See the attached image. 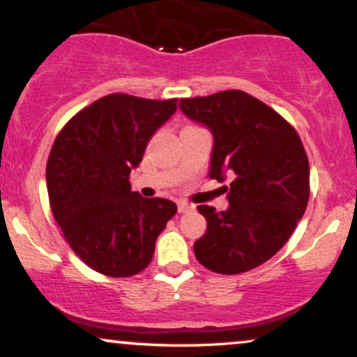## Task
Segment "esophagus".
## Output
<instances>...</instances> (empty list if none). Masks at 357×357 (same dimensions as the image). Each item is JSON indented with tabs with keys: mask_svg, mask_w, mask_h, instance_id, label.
<instances>
[{
	"mask_svg": "<svg viewBox=\"0 0 357 357\" xmlns=\"http://www.w3.org/2000/svg\"><path fill=\"white\" fill-rule=\"evenodd\" d=\"M192 210H195V204H190L186 202H179L178 203V211L179 213H190Z\"/></svg>",
	"mask_w": 357,
	"mask_h": 357,
	"instance_id": "34e87169",
	"label": "esophagus"
}]
</instances>
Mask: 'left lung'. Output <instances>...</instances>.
Segmentation results:
<instances>
[{"label":"left lung","instance_id":"8db88e82","mask_svg":"<svg viewBox=\"0 0 357 357\" xmlns=\"http://www.w3.org/2000/svg\"><path fill=\"white\" fill-rule=\"evenodd\" d=\"M186 117L213 134L210 178L230 179L228 208L199 204L206 233L195 241L203 267L235 275L287 243L309 202V159L301 137L273 109L241 90L181 99Z\"/></svg>","mask_w":357,"mask_h":357}]
</instances>
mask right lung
Wrapping results in <instances>:
<instances>
[{"mask_svg": "<svg viewBox=\"0 0 357 357\" xmlns=\"http://www.w3.org/2000/svg\"><path fill=\"white\" fill-rule=\"evenodd\" d=\"M174 112L176 99L110 93L73 116L53 142L47 162L53 216L75 255L96 272H142L178 211L169 199L142 198L129 183L149 139Z\"/></svg>", "mask_w": 357, "mask_h": 357, "instance_id": "obj_1", "label": "right lung"}]
</instances>
